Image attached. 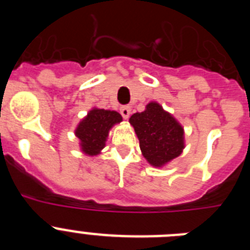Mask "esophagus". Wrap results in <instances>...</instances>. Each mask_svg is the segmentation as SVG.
Listing matches in <instances>:
<instances>
[{
  "mask_svg": "<svg viewBox=\"0 0 250 250\" xmlns=\"http://www.w3.org/2000/svg\"><path fill=\"white\" fill-rule=\"evenodd\" d=\"M130 112H131V110H130L129 106H123L120 109V114L124 119H129Z\"/></svg>",
  "mask_w": 250,
  "mask_h": 250,
  "instance_id": "obj_1",
  "label": "esophagus"
}]
</instances>
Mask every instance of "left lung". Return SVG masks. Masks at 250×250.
I'll use <instances>...</instances> for the list:
<instances>
[{"label":"left lung","instance_id":"left-lung-1","mask_svg":"<svg viewBox=\"0 0 250 250\" xmlns=\"http://www.w3.org/2000/svg\"><path fill=\"white\" fill-rule=\"evenodd\" d=\"M129 121L138 135L143 155L152 167H164L183 152L184 129L155 101L147 104L143 112L131 115Z\"/></svg>","mask_w":250,"mask_h":250}]
</instances>
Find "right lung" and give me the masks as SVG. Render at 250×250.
Listing matches in <instances>:
<instances>
[{"instance_id": "1", "label": "right lung", "mask_w": 250, "mask_h": 250, "mask_svg": "<svg viewBox=\"0 0 250 250\" xmlns=\"http://www.w3.org/2000/svg\"><path fill=\"white\" fill-rule=\"evenodd\" d=\"M121 121L123 118L116 111L98 107L90 110L75 130V135L80 140L81 151L89 156L100 154L105 147L110 129Z\"/></svg>"}]
</instances>
